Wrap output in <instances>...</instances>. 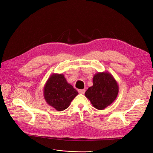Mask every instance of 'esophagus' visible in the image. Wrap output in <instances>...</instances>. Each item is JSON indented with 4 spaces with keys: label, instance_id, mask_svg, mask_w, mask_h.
I'll list each match as a JSON object with an SVG mask.
<instances>
[{
    "label": "esophagus",
    "instance_id": "34e87169",
    "mask_svg": "<svg viewBox=\"0 0 153 153\" xmlns=\"http://www.w3.org/2000/svg\"><path fill=\"white\" fill-rule=\"evenodd\" d=\"M85 89H79L78 92L79 94H84L85 93Z\"/></svg>",
    "mask_w": 153,
    "mask_h": 153
}]
</instances>
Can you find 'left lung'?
Instances as JSON below:
<instances>
[{
    "label": "left lung",
    "instance_id": "8db88e82",
    "mask_svg": "<svg viewBox=\"0 0 153 153\" xmlns=\"http://www.w3.org/2000/svg\"><path fill=\"white\" fill-rule=\"evenodd\" d=\"M119 87L114 76L108 72H97L93 77V85L85 92L94 107L103 110L113 103L118 94Z\"/></svg>",
    "mask_w": 153,
    "mask_h": 153
}]
</instances>
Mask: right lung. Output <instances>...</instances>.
<instances>
[{
    "label": "right lung",
    "instance_id": "obj_1",
    "mask_svg": "<svg viewBox=\"0 0 153 153\" xmlns=\"http://www.w3.org/2000/svg\"><path fill=\"white\" fill-rule=\"evenodd\" d=\"M78 92L68 83L62 74H52L44 86V98L48 105L59 111L70 105L78 94Z\"/></svg>",
    "mask_w": 153,
    "mask_h": 153
}]
</instances>
